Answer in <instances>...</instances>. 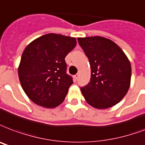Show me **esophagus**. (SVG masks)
<instances>
[{"mask_svg": "<svg viewBox=\"0 0 145 145\" xmlns=\"http://www.w3.org/2000/svg\"><path fill=\"white\" fill-rule=\"evenodd\" d=\"M78 77H79V74H75L74 76V79L75 81H76V80H77V78H78Z\"/></svg>", "mask_w": 145, "mask_h": 145, "instance_id": "obj_1", "label": "esophagus"}]
</instances>
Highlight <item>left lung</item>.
<instances>
[{"label": "left lung", "instance_id": "obj_1", "mask_svg": "<svg viewBox=\"0 0 145 145\" xmlns=\"http://www.w3.org/2000/svg\"><path fill=\"white\" fill-rule=\"evenodd\" d=\"M89 59L90 81L80 88L86 101L97 109H107L121 101L130 87V61L119 46L109 39H77Z\"/></svg>", "mask_w": 145, "mask_h": 145}]
</instances>
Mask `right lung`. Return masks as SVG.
Masks as SVG:
<instances>
[{
  "label": "right lung",
  "instance_id": "add662e5",
  "mask_svg": "<svg viewBox=\"0 0 145 145\" xmlns=\"http://www.w3.org/2000/svg\"><path fill=\"white\" fill-rule=\"evenodd\" d=\"M76 44L75 38L48 33L26 46L18 75L22 88L33 103L54 108L64 101L73 84L72 77L66 73L65 58Z\"/></svg>",
  "mask_w": 145,
  "mask_h": 145
}]
</instances>
